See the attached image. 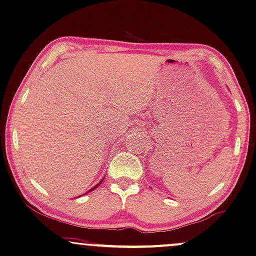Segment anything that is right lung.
Returning a JSON list of instances; mask_svg holds the SVG:
<instances>
[{
    "label": "right lung",
    "mask_w": 256,
    "mask_h": 256,
    "mask_svg": "<svg viewBox=\"0 0 256 256\" xmlns=\"http://www.w3.org/2000/svg\"><path fill=\"white\" fill-rule=\"evenodd\" d=\"M102 180H104V178H102V180H100V182H99L98 184H96V186H93V188H92V189H90V190H88V192H85V194H88V192H93V190H94V189H96V188H98V186H100V184H102ZM79 197H80V196H79Z\"/></svg>",
    "instance_id": "obj_1"
}]
</instances>
